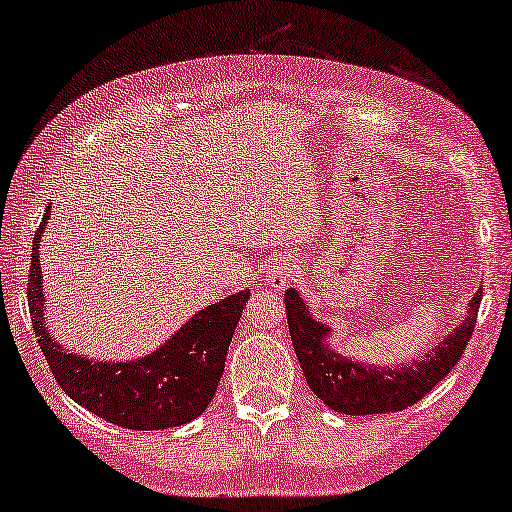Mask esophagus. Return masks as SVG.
Segmentation results:
<instances>
[{"label": "esophagus", "instance_id": "1", "mask_svg": "<svg viewBox=\"0 0 512 512\" xmlns=\"http://www.w3.org/2000/svg\"><path fill=\"white\" fill-rule=\"evenodd\" d=\"M298 265L289 256H277L275 261L268 265V272H265V279H268V286L275 291H284L286 286L291 284V279L296 277Z\"/></svg>", "mask_w": 512, "mask_h": 512}]
</instances>
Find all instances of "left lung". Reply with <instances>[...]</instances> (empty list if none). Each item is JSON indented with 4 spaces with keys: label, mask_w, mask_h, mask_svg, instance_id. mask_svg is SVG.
Wrapping results in <instances>:
<instances>
[{
    "label": "left lung",
    "mask_w": 512,
    "mask_h": 512,
    "mask_svg": "<svg viewBox=\"0 0 512 512\" xmlns=\"http://www.w3.org/2000/svg\"><path fill=\"white\" fill-rule=\"evenodd\" d=\"M480 296L482 291L468 303L464 319L436 347L398 366H380L340 354L331 347L333 328L312 317L296 289L284 293V305L293 352L317 398L342 415H382L410 408L457 366L473 335Z\"/></svg>",
    "instance_id": "left-lung-1"
}]
</instances>
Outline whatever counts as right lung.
Segmentation results:
<instances>
[{
  "instance_id": "1",
  "label": "right lung",
  "mask_w": 512,
  "mask_h": 512,
  "mask_svg": "<svg viewBox=\"0 0 512 512\" xmlns=\"http://www.w3.org/2000/svg\"><path fill=\"white\" fill-rule=\"evenodd\" d=\"M48 214L32 244L27 303L39 347L62 391L83 408L123 429L158 431L193 422L207 410L219 387L235 326L247 307L249 289L195 312L151 354L132 361H97L69 352L46 324V293L39 242Z\"/></svg>"
}]
</instances>
